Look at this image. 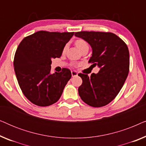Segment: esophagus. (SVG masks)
I'll use <instances>...</instances> for the list:
<instances>
[{
	"instance_id": "esophagus-1",
	"label": "esophagus",
	"mask_w": 146,
	"mask_h": 146,
	"mask_svg": "<svg viewBox=\"0 0 146 146\" xmlns=\"http://www.w3.org/2000/svg\"><path fill=\"white\" fill-rule=\"evenodd\" d=\"M71 73H72V77H75L78 76V72L76 71H72Z\"/></svg>"
}]
</instances>
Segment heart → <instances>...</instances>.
Listing matches in <instances>:
<instances>
[{
	"mask_svg": "<svg viewBox=\"0 0 146 146\" xmlns=\"http://www.w3.org/2000/svg\"><path fill=\"white\" fill-rule=\"evenodd\" d=\"M75 44L77 46L78 48L80 51L82 49L85 48H89L88 43L84 40H83V39L77 40L76 41ZM66 47H67V46H65L64 48V50H63L64 52L66 50Z\"/></svg>",
	"mask_w": 146,
	"mask_h": 146,
	"instance_id": "1",
	"label": "heart"
}]
</instances>
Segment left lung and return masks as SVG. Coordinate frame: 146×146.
<instances>
[{
    "mask_svg": "<svg viewBox=\"0 0 146 146\" xmlns=\"http://www.w3.org/2000/svg\"><path fill=\"white\" fill-rule=\"evenodd\" d=\"M74 35L90 45L92 54L88 62L93 67L100 68L98 72L92 73L90 77L78 74L82 79L78 88L79 96L90 106L108 104L118 94L128 75V48L120 38L111 33L81 31Z\"/></svg>",
    "mask_w": 146,
    "mask_h": 146,
    "instance_id": "obj_1",
    "label": "left lung"
}]
</instances>
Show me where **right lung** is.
Wrapping results in <instances>:
<instances>
[{
    "mask_svg": "<svg viewBox=\"0 0 146 146\" xmlns=\"http://www.w3.org/2000/svg\"><path fill=\"white\" fill-rule=\"evenodd\" d=\"M74 33L38 31L18 46L14 58L16 76L24 95L34 104L48 106L60 98L72 74L68 68L51 74L52 58L61 56Z\"/></svg>",
    "mask_w": 146,
    "mask_h": 146,
    "instance_id": "1",
    "label": "right lung"
}]
</instances>
